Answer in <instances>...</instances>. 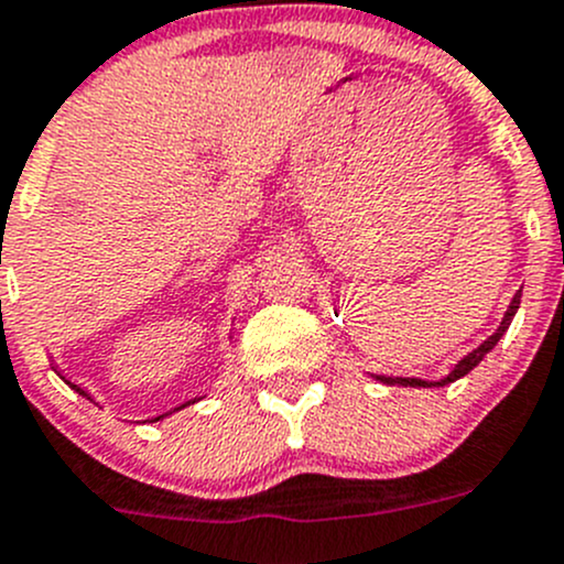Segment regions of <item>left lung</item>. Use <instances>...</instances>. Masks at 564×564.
Masks as SVG:
<instances>
[{"label":"left lung","instance_id":"1","mask_svg":"<svg viewBox=\"0 0 564 564\" xmlns=\"http://www.w3.org/2000/svg\"><path fill=\"white\" fill-rule=\"evenodd\" d=\"M519 304H521V290L513 295V301H510L508 312H505L502 323L497 325L495 334H491L486 341H480V345L475 347L473 352H467V356H464L462 361H456V367L451 369L445 377H440V380H423V377H391V375H371V377H375V380H380V382H386V386H404V388H408V386L410 388H440V386H448V382L458 380V377L469 375V371H473L480 361H484L486 352L495 350V345H497L499 339H502V334H505V330H508V325L513 323L516 312H519Z\"/></svg>","mask_w":564,"mask_h":564}]
</instances>
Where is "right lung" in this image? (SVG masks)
I'll return each mask as SVG.
<instances>
[{"mask_svg": "<svg viewBox=\"0 0 564 564\" xmlns=\"http://www.w3.org/2000/svg\"><path fill=\"white\" fill-rule=\"evenodd\" d=\"M54 371H56V375H59V377H62V380H65V382H67V386H69V388H73V391H75V393H80V397H86V399H89V402H95V399H91V397H89V391H84V388H80V386H75V382H73V380H67V377H65V375H62V371H59V369H56V367H54ZM195 402H200V397H197V399H189V402H184V404H178V408H173L171 412H178V410H184V408H187V404H195ZM171 412H165V415H171ZM165 415H156V417H152V423H154V421H162V417H165Z\"/></svg>", "mask_w": 564, "mask_h": 564, "instance_id": "add662e5", "label": "right lung"}]
</instances>
